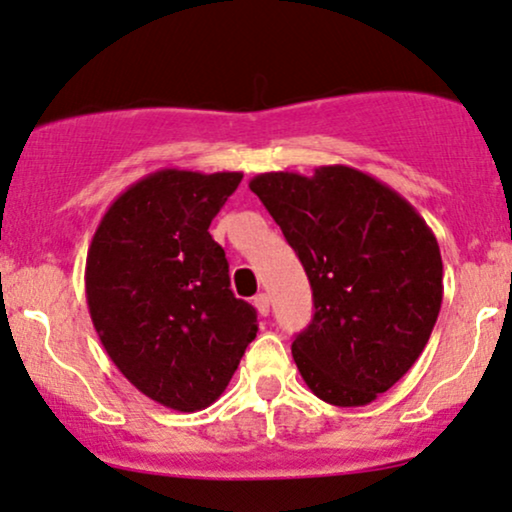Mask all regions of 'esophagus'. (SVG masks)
Instances as JSON below:
<instances>
[{
    "mask_svg": "<svg viewBox=\"0 0 512 512\" xmlns=\"http://www.w3.org/2000/svg\"><path fill=\"white\" fill-rule=\"evenodd\" d=\"M252 305L257 307V312H260L262 317L269 315V295L267 293H257L255 298H252Z\"/></svg>",
    "mask_w": 512,
    "mask_h": 512,
    "instance_id": "obj_1",
    "label": "esophagus"
}]
</instances>
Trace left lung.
Returning a JSON list of instances; mask_svg holds the SVG:
<instances>
[{
  "label": "left lung",
  "instance_id": "1",
  "mask_svg": "<svg viewBox=\"0 0 512 512\" xmlns=\"http://www.w3.org/2000/svg\"><path fill=\"white\" fill-rule=\"evenodd\" d=\"M250 190L303 262L315 317L293 360L324 403L357 408L422 355L443 298L436 236L396 190L353 166L269 171Z\"/></svg>",
  "mask_w": 512,
  "mask_h": 512
}]
</instances>
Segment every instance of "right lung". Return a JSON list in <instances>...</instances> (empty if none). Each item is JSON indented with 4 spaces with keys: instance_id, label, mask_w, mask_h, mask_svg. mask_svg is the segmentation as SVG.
I'll return each mask as SVG.
<instances>
[{
    "instance_id": "obj_1",
    "label": "right lung",
    "mask_w": 512,
    "mask_h": 512,
    "mask_svg": "<svg viewBox=\"0 0 512 512\" xmlns=\"http://www.w3.org/2000/svg\"><path fill=\"white\" fill-rule=\"evenodd\" d=\"M240 171L159 169L109 205L85 262V298L104 350L140 393L178 412L224 393L257 336V312L231 291L209 224Z\"/></svg>"
}]
</instances>
